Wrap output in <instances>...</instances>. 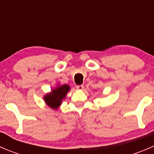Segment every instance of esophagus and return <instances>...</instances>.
I'll list each match as a JSON object with an SVG mask.
<instances>
[{
	"mask_svg": "<svg viewBox=\"0 0 154 154\" xmlns=\"http://www.w3.org/2000/svg\"><path fill=\"white\" fill-rule=\"evenodd\" d=\"M76 88L78 90H83V88H84V86H83V85H80V86H77Z\"/></svg>",
	"mask_w": 154,
	"mask_h": 154,
	"instance_id": "34e87169",
	"label": "esophagus"
}]
</instances>
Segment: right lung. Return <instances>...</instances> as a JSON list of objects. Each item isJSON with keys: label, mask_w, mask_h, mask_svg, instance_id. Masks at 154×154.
I'll return each instance as SVG.
<instances>
[{"label": "right lung", "mask_w": 154, "mask_h": 154, "mask_svg": "<svg viewBox=\"0 0 154 154\" xmlns=\"http://www.w3.org/2000/svg\"><path fill=\"white\" fill-rule=\"evenodd\" d=\"M69 90L70 86L67 84L58 86L55 88H53L51 92L45 95V102L51 108L57 109L61 105L62 101L65 99Z\"/></svg>", "instance_id": "obj_1"}]
</instances>
